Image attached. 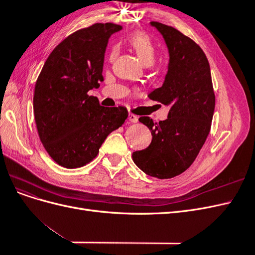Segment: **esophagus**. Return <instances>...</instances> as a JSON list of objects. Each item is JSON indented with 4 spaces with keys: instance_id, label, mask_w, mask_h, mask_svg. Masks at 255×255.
I'll return each mask as SVG.
<instances>
[{
    "instance_id": "34e87169",
    "label": "esophagus",
    "mask_w": 255,
    "mask_h": 255,
    "mask_svg": "<svg viewBox=\"0 0 255 255\" xmlns=\"http://www.w3.org/2000/svg\"><path fill=\"white\" fill-rule=\"evenodd\" d=\"M128 120L133 123H136L138 121V117L134 114H128Z\"/></svg>"
}]
</instances>
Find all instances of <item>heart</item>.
I'll list each match as a JSON object with an SVG mask.
<instances>
[{"label":"heart","mask_w":255,"mask_h":255,"mask_svg":"<svg viewBox=\"0 0 255 255\" xmlns=\"http://www.w3.org/2000/svg\"><path fill=\"white\" fill-rule=\"evenodd\" d=\"M128 43L144 66L152 65L154 58H155V47H154L148 35L143 33H135L129 36Z\"/></svg>","instance_id":"heart-1"}]
</instances>
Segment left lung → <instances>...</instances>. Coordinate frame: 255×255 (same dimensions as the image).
Masks as SVG:
<instances>
[{"label": "left lung", "instance_id": "obj_1", "mask_svg": "<svg viewBox=\"0 0 255 255\" xmlns=\"http://www.w3.org/2000/svg\"><path fill=\"white\" fill-rule=\"evenodd\" d=\"M169 52L168 71L161 87L149 95L170 106L168 118L158 123L150 117L139 121L149 128L148 148L133 152L136 166L150 176L171 179L194 163L210 133L215 110L211 69L204 52L189 37L172 26L152 21Z\"/></svg>", "mask_w": 255, "mask_h": 255}]
</instances>
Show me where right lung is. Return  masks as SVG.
Here are the masks:
<instances>
[{
    "mask_svg": "<svg viewBox=\"0 0 255 255\" xmlns=\"http://www.w3.org/2000/svg\"><path fill=\"white\" fill-rule=\"evenodd\" d=\"M120 29L114 23H96L76 30L52 51L37 79L33 106L38 134L49 155L65 168L88 164L128 118L126 107H104L88 96L103 81L107 43Z\"/></svg>",
    "mask_w": 255,
    "mask_h": 255,
    "instance_id": "add662e5",
    "label": "right lung"
}]
</instances>
